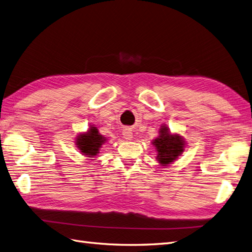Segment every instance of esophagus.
<instances>
[{
  "label": "esophagus",
  "instance_id": "34e87169",
  "mask_svg": "<svg viewBox=\"0 0 252 252\" xmlns=\"http://www.w3.org/2000/svg\"><path fill=\"white\" fill-rule=\"evenodd\" d=\"M123 136H124L126 140L133 139V134H132V132L130 130H129V129H124V130H123Z\"/></svg>",
  "mask_w": 252,
  "mask_h": 252
}]
</instances>
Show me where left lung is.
Listing matches in <instances>:
<instances>
[{
    "instance_id": "left-lung-1",
    "label": "left lung",
    "mask_w": 252,
    "mask_h": 252,
    "mask_svg": "<svg viewBox=\"0 0 252 252\" xmlns=\"http://www.w3.org/2000/svg\"><path fill=\"white\" fill-rule=\"evenodd\" d=\"M185 144L182 135L178 133L172 134L166 125L161 126L158 136L152 141V145H155L158 152L157 159L162 166H167L174 162L184 151Z\"/></svg>"
}]
</instances>
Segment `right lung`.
Instances as JSON below:
<instances>
[{"instance_id": "right-lung-1", "label": "right lung", "mask_w": 252, "mask_h": 252, "mask_svg": "<svg viewBox=\"0 0 252 252\" xmlns=\"http://www.w3.org/2000/svg\"><path fill=\"white\" fill-rule=\"evenodd\" d=\"M106 141L107 139L98 132L96 127L90 126L87 132L80 133L77 136L75 144L84 156L93 158L100 154V148Z\"/></svg>"}]
</instances>
